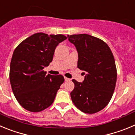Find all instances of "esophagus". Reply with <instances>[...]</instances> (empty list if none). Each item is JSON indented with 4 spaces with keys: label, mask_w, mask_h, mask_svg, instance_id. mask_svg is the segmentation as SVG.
Here are the masks:
<instances>
[{
    "label": "esophagus",
    "mask_w": 135,
    "mask_h": 135,
    "mask_svg": "<svg viewBox=\"0 0 135 135\" xmlns=\"http://www.w3.org/2000/svg\"><path fill=\"white\" fill-rule=\"evenodd\" d=\"M65 80L66 81H70V79L67 78V77H65Z\"/></svg>",
    "instance_id": "esophagus-1"
}]
</instances>
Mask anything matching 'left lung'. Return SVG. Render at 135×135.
<instances>
[{
  "instance_id": "left-lung-1",
  "label": "left lung",
  "mask_w": 135,
  "mask_h": 135,
  "mask_svg": "<svg viewBox=\"0 0 135 135\" xmlns=\"http://www.w3.org/2000/svg\"><path fill=\"white\" fill-rule=\"evenodd\" d=\"M67 37L78 52L77 67L86 72L82 83L72 80L75 88L70 93L71 99L81 112L94 114L108 104L114 91L117 79L114 58L108 44L98 37L88 34Z\"/></svg>"
}]
</instances>
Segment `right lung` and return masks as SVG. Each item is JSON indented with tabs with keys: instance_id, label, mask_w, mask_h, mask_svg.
I'll list each match as a JSON object with an SVG mask.
<instances>
[{
	"instance_id": "1",
	"label": "right lung",
	"mask_w": 135,
	"mask_h": 135,
	"mask_svg": "<svg viewBox=\"0 0 135 135\" xmlns=\"http://www.w3.org/2000/svg\"><path fill=\"white\" fill-rule=\"evenodd\" d=\"M64 35L37 33L21 42L13 52L9 78L17 100L25 110L38 112L52 105L65 79L46 75L43 70L52 61L56 47Z\"/></svg>"
}]
</instances>
